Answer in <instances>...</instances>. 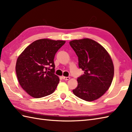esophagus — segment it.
<instances>
[{
    "instance_id": "1",
    "label": "esophagus",
    "mask_w": 132,
    "mask_h": 132,
    "mask_svg": "<svg viewBox=\"0 0 132 132\" xmlns=\"http://www.w3.org/2000/svg\"><path fill=\"white\" fill-rule=\"evenodd\" d=\"M63 79L64 80H68L70 79V77H63Z\"/></svg>"
}]
</instances>
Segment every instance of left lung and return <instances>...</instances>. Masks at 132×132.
Listing matches in <instances>:
<instances>
[{
	"label": "left lung",
	"mask_w": 132,
	"mask_h": 132,
	"mask_svg": "<svg viewBox=\"0 0 132 132\" xmlns=\"http://www.w3.org/2000/svg\"><path fill=\"white\" fill-rule=\"evenodd\" d=\"M78 57V65L84 74L78 78V86L72 90L77 97L87 102L99 99L110 87L114 66L108 52L90 38L70 41Z\"/></svg>",
	"instance_id": "8db88e82"
}]
</instances>
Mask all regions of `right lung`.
<instances>
[{"label": "right lung", "mask_w": 132, "mask_h": 132, "mask_svg": "<svg viewBox=\"0 0 132 132\" xmlns=\"http://www.w3.org/2000/svg\"><path fill=\"white\" fill-rule=\"evenodd\" d=\"M65 43L63 40L40 39L28 46L18 57L17 78L22 88L30 96L43 97L55 91L60 78L54 74V56ZM49 66L52 68L50 71L47 70Z\"/></svg>", "instance_id": "add662e5"}]
</instances>
